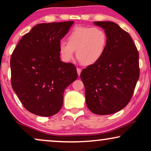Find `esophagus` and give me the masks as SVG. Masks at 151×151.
<instances>
[{
  "instance_id": "esophagus-1",
  "label": "esophagus",
  "mask_w": 151,
  "mask_h": 151,
  "mask_svg": "<svg viewBox=\"0 0 151 151\" xmlns=\"http://www.w3.org/2000/svg\"><path fill=\"white\" fill-rule=\"evenodd\" d=\"M77 71L78 75L80 76V74H81V68H77Z\"/></svg>"
}]
</instances>
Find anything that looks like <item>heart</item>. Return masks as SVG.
Returning <instances> with one entry per match:
<instances>
[{
    "instance_id": "b5f03b06",
    "label": "heart",
    "mask_w": 151,
    "mask_h": 151,
    "mask_svg": "<svg viewBox=\"0 0 151 151\" xmlns=\"http://www.w3.org/2000/svg\"><path fill=\"white\" fill-rule=\"evenodd\" d=\"M108 43L105 31L98 27L77 26L69 32L67 42L61 41L58 45L59 52L64 61H70L76 57L83 65L96 63L103 57Z\"/></svg>"
}]
</instances>
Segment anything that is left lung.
<instances>
[{
	"label": "left lung",
	"mask_w": 151,
	"mask_h": 151,
	"mask_svg": "<svg viewBox=\"0 0 151 151\" xmlns=\"http://www.w3.org/2000/svg\"><path fill=\"white\" fill-rule=\"evenodd\" d=\"M105 30L108 43L103 57L82 70L86 102L100 115L123 109L131 99L139 77V52L129 34L110 21L94 22Z\"/></svg>",
	"instance_id": "obj_1"
}]
</instances>
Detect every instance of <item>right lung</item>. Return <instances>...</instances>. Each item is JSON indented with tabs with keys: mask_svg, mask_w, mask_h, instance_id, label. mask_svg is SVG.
<instances>
[{
	"mask_svg": "<svg viewBox=\"0 0 151 151\" xmlns=\"http://www.w3.org/2000/svg\"><path fill=\"white\" fill-rule=\"evenodd\" d=\"M74 21L40 23L25 34L10 59L11 83L26 110L50 116L61 110L65 88L78 77L71 63L61 61V39Z\"/></svg>",
	"mask_w": 151,
	"mask_h": 151,
	"instance_id": "obj_1",
	"label": "right lung"
}]
</instances>
